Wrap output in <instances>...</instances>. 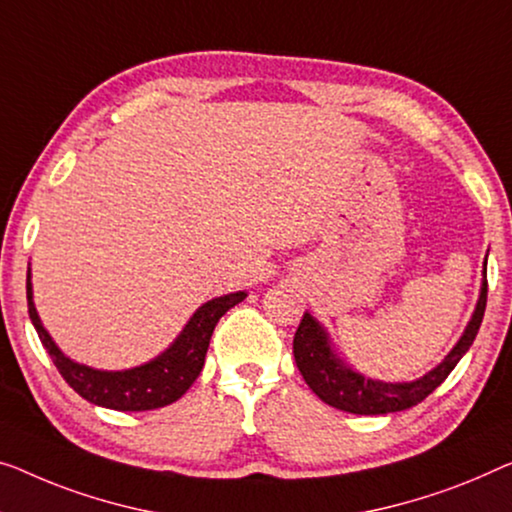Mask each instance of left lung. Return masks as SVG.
<instances>
[{
    "instance_id": "1",
    "label": "left lung",
    "mask_w": 512,
    "mask_h": 512,
    "mask_svg": "<svg viewBox=\"0 0 512 512\" xmlns=\"http://www.w3.org/2000/svg\"><path fill=\"white\" fill-rule=\"evenodd\" d=\"M485 303L487 280H483V287H480V296L474 315H471V322L464 329L462 338L457 340V345L451 349V354L437 368L416 381L391 384V381H379L358 375L356 370L342 363V358H338V354L333 352L329 333L324 331V326L310 312H305L294 335L296 368H299L305 384L315 391L319 400H324L326 404H331V407L340 411L361 416H379L409 409L414 404L423 402L441 381L451 375L455 365L460 363V358L469 352V347L476 340L480 322H483Z\"/></svg>"
}]
</instances>
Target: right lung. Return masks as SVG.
I'll list each match as a JSON object with an SVG mask.
<instances>
[{
  "label": "right lung",
  "instance_id": "1",
  "mask_svg": "<svg viewBox=\"0 0 512 512\" xmlns=\"http://www.w3.org/2000/svg\"><path fill=\"white\" fill-rule=\"evenodd\" d=\"M32 273L27 271V305L29 319L41 338L43 347L48 349L52 363L57 365L59 375L75 393L98 407H108L117 411H149L177 402L183 393L193 386L204 368L211 333L216 329L218 319L236 303L246 299V292H234L211 299L197 308L190 322L183 326L179 338L172 342L170 349L156 356L154 361L137 365L131 370L108 372L94 370L89 365L75 363L68 358L43 329L41 317L34 308L32 299Z\"/></svg>",
  "mask_w": 512,
  "mask_h": 512
}]
</instances>
